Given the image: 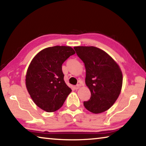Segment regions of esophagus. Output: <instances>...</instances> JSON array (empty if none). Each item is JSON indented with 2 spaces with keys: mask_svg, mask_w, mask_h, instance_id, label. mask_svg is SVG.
<instances>
[{
  "mask_svg": "<svg viewBox=\"0 0 146 146\" xmlns=\"http://www.w3.org/2000/svg\"><path fill=\"white\" fill-rule=\"evenodd\" d=\"M80 88V85H79V84H77V85H76L75 87H74V88L75 89V90H78L79 88Z\"/></svg>",
  "mask_w": 146,
  "mask_h": 146,
  "instance_id": "1",
  "label": "esophagus"
}]
</instances>
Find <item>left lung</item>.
Instances as JSON below:
<instances>
[{
	"label": "left lung",
	"mask_w": 146,
	"mask_h": 146,
	"mask_svg": "<svg viewBox=\"0 0 146 146\" xmlns=\"http://www.w3.org/2000/svg\"><path fill=\"white\" fill-rule=\"evenodd\" d=\"M76 54L84 64L86 84L91 98L84 102L86 110L98 114L109 110L117 100L122 87L120 66L102 49L94 46H75Z\"/></svg>",
	"instance_id": "1"
}]
</instances>
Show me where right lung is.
Segmentation results:
<instances>
[{"label": "right lung", "mask_w": 146, "mask_h": 146, "mask_svg": "<svg viewBox=\"0 0 146 146\" xmlns=\"http://www.w3.org/2000/svg\"><path fill=\"white\" fill-rule=\"evenodd\" d=\"M75 53L70 46H56L41 50L27 70L26 86L34 103L46 112L59 110L71 92L64 80L62 66Z\"/></svg>", "instance_id": "right-lung-1"}]
</instances>
